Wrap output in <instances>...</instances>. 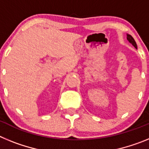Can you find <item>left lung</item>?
<instances>
[{
  "label": "left lung",
  "instance_id": "1",
  "mask_svg": "<svg viewBox=\"0 0 149 149\" xmlns=\"http://www.w3.org/2000/svg\"><path fill=\"white\" fill-rule=\"evenodd\" d=\"M127 41H128L129 42L131 43V44L133 46H134V48H137V45H136V42H135L134 39L132 37V36H131V35H129V34H127Z\"/></svg>",
  "mask_w": 149,
  "mask_h": 149
}]
</instances>
